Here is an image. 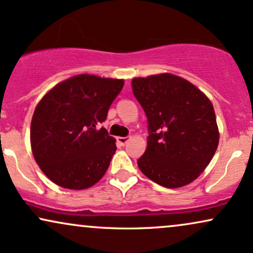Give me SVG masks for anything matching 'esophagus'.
<instances>
[{"instance_id":"esophagus-1","label":"esophagus","mask_w":253,"mask_h":253,"mask_svg":"<svg viewBox=\"0 0 253 253\" xmlns=\"http://www.w3.org/2000/svg\"><path fill=\"white\" fill-rule=\"evenodd\" d=\"M129 139H130L129 137H117V142L120 143L121 145H123V146L126 145L127 142H129Z\"/></svg>"}]
</instances>
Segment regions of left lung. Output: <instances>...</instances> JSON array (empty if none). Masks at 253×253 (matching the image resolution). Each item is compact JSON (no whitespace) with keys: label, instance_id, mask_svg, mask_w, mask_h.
Instances as JSON below:
<instances>
[{"label":"left lung","instance_id":"1","mask_svg":"<svg viewBox=\"0 0 253 253\" xmlns=\"http://www.w3.org/2000/svg\"><path fill=\"white\" fill-rule=\"evenodd\" d=\"M148 117V146L139 170L164 188H182L201 176L219 143L216 114L204 92L177 75L162 73L131 81Z\"/></svg>","mask_w":253,"mask_h":253}]
</instances>
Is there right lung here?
Wrapping results in <instances>:
<instances>
[{
	"instance_id": "obj_1",
	"label": "right lung",
	"mask_w": 253,
	"mask_h": 253,
	"mask_svg": "<svg viewBox=\"0 0 253 253\" xmlns=\"http://www.w3.org/2000/svg\"><path fill=\"white\" fill-rule=\"evenodd\" d=\"M124 80L81 74L56 84L37 103L30 144L40 169L56 185L91 188L107 172L116 139L104 127L111 103Z\"/></svg>"
}]
</instances>
